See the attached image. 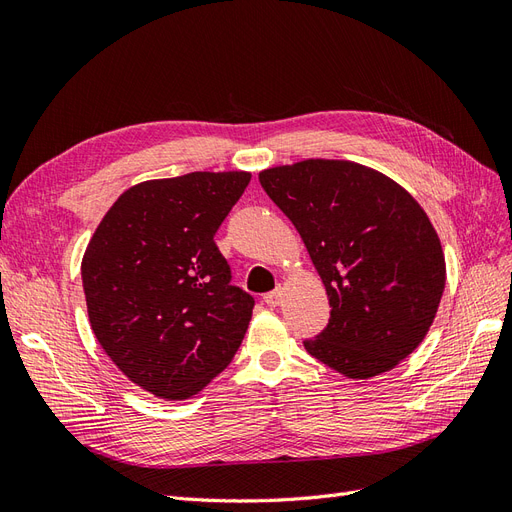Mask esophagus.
<instances>
[{
	"label": "esophagus",
	"instance_id": "34e87169",
	"mask_svg": "<svg viewBox=\"0 0 512 512\" xmlns=\"http://www.w3.org/2000/svg\"><path fill=\"white\" fill-rule=\"evenodd\" d=\"M282 297H284V288L277 286L275 290H271L269 294H265V303H267L269 307H277V305L282 303Z\"/></svg>",
	"mask_w": 512,
	"mask_h": 512
}]
</instances>
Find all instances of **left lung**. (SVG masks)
<instances>
[{
    "label": "left lung",
    "instance_id": "8db88e82",
    "mask_svg": "<svg viewBox=\"0 0 512 512\" xmlns=\"http://www.w3.org/2000/svg\"><path fill=\"white\" fill-rule=\"evenodd\" d=\"M260 185L299 230L331 318L305 350L350 380L391 371L425 339L446 284L436 228L414 196L348 160L260 170Z\"/></svg>",
    "mask_w": 512,
    "mask_h": 512
}]
</instances>
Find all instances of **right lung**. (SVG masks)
I'll return each mask as SVG.
<instances>
[{
  "instance_id": "obj_1",
  "label": "right lung",
  "mask_w": 512,
  "mask_h": 512,
  "mask_svg": "<svg viewBox=\"0 0 512 512\" xmlns=\"http://www.w3.org/2000/svg\"><path fill=\"white\" fill-rule=\"evenodd\" d=\"M250 179L226 170L136 183L87 245L91 329L121 374L160 399L203 391L243 342L254 299L230 286L213 235Z\"/></svg>"
}]
</instances>
